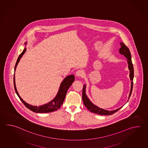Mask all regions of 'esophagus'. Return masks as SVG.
<instances>
[{
    "instance_id": "esophagus-1",
    "label": "esophagus",
    "mask_w": 148,
    "mask_h": 148,
    "mask_svg": "<svg viewBox=\"0 0 148 148\" xmlns=\"http://www.w3.org/2000/svg\"><path fill=\"white\" fill-rule=\"evenodd\" d=\"M84 75V72H83L82 70H78L76 72V75L77 76V77H82Z\"/></svg>"
}]
</instances>
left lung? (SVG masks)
Wrapping results in <instances>:
<instances>
[{
  "mask_svg": "<svg viewBox=\"0 0 148 148\" xmlns=\"http://www.w3.org/2000/svg\"><path fill=\"white\" fill-rule=\"evenodd\" d=\"M120 46H121V47L119 49V53L120 54L123 55H124V56H125V58H127V62L128 64V69L130 71L129 77H130V80L131 82V90H130V93L129 95V99H128V100H129L130 99L131 93H132V92L133 84V77H134V69H133V66L132 62L131 60V55L129 49L125 45V44L123 42H120ZM86 85H84L83 88V91H82V99H83V101L84 106L90 112H92L93 113H95V114H98L100 115H112L114 114L115 112L118 111V110H119L121 108L123 107V106H121V108L116 109L115 110H113V111H109V110H106L100 108L99 106L94 104L92 102L90 99H88V97L86 94Z\"/></svg>",
  "mask_w": 148,
  "mask_h": 148,
  "instance_id": "left-lung-1",
  "label": "left lung"
}]
</instances>
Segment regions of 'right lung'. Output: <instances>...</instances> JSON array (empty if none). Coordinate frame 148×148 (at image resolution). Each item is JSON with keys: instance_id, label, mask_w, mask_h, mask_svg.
<instances>
[{"instance_id": "right-lung-1", "label": "right lung", "mask_w": 148, "mask_h": 148, "mask_svg": "<svg viewBox=\"0 0 148 148\" xmlns=\"http://www.w3.org/2000/svg\"><path fill=\"white\" fill-rule=\"evenodd\" d=\"M25 44L26 45L27 44V42H25ZM26 51V47H25L23 51H22L21 54L19 55V56H18V58H17L15 69H14L15 72L16 67H17L19 62L20 61L21 58H22L23 55L24 54ZM74 80H75V77L74 75H70L67 76L65 79H64L63 81L61 82L58 93L56 94V97H55L53 100L44 105L40 106H34L30 105L29 104L26 102L25 101L22 99L21 97H20L19 94H18V91L17 90L16 87L15 73L14 75V88H15L16 93L19 97V99L21 100L25 106H26V107L28 109H29L32 111L36 112V113H42L55 111L60 108V106H62L64 100L66 97V94L68 89L71 86V85L72 84Z\"/></svg>"}]
</instances>
